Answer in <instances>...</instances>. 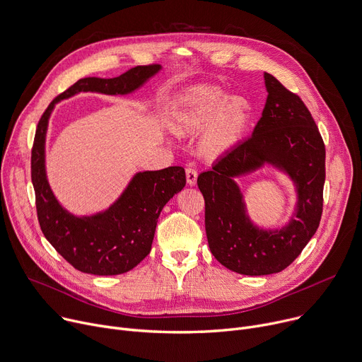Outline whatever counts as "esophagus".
Segmentation results:
<instances>
[{"label": "esophagus", "mask_w": 362, "mask_h": 362, "mask_svg": "<svg viewBox=\"0 0 362 362\" xmlns=\"http://www.w3.org/2000/svg\"><path fill=\"white\" fill-rule=\"evenodd\" d=\"M196 179H198V170H196V169L192 168V166H187V168H186V180H187V185H189V186L196 185Z\"/></svg>", "instance_id": "1"}]
</instances>
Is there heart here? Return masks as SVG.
I'll return each mask as SVG.
<instances>
[{
  "instance_id": "heart-1",
  "label": "heart",
  "mask_w": 362,
  "mask_h": 362,
  "mask_svg": "<svg viewBox=\"0 0 362 362\" xmlns=\"http://www.w3.org/2000/svg\"><path fill=\"white\" fill-rule=\"evenodd\" d=\"M176 122L186 133H196L208 124L204 143L208 150L221 153L240 140L248 122V108L243 98L228 100L219 88L199 86L186 95Z\"/></svg>"
}]
</instances>
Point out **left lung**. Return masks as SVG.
Here are the masks:
<instances>
[{
	"mask_svg": "<svg viewBox=\"0 0 362 362\" xmlns=\"http://www.w3.org/2000/svg\"><path fill=\"white\" fill-rule=\"evenodd\" d=\"M267 101L252 136L198 176L205 199V229L214 257L245 276L280 273L315 235L323 209L325 144L299 95L264 74ZM264 162L284 170L298 189V211L281 230L257 228L245 214L233 179Z\"/></svg>",
	"mask_w": 362,
	"mask_h": 362,
	"instance_id": "left-lung-1",
	"label": "left lung"
}]
</instances>
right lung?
I'll use <instances>...</instances> for the list:
<instances>
[{
	"mask_svg": "<svg viewBox=\"0 0 362 362\" xmlns=\"http://www.w3.org/2000/svg\"><path fill=\"white\" fill-rule=\"evenodd\" d=\"M158 71L160 64H146L111 79H79L54 98L37 124L31 148V182L36 193L37 219L46 240L82 273L122 274L148 255L163 206L186 185L185 169L172 166L137 173L108 211L93 216H74L59 205L46 179L45 139L49 117L56 103L78 92L125 95L140 88Z\"/></svg>",
	"mask_w": 362,
	"mask_h": 362,
	"instance_id": "right-lung-1",
	"label": "right lung"
}]
</instances>
